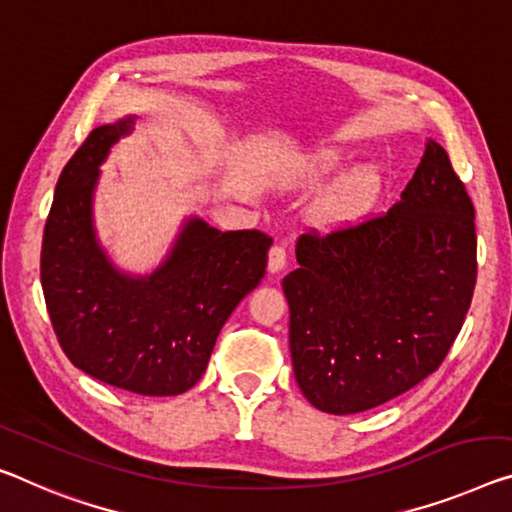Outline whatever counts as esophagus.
Segmentation results:
<instances>
[{
    "label": "esophagus",
    "instance_id": "34e87169",
    "mask_svg": "<svg viewBox=\"0 0 512 512\" xmlns=\"http://www.w3.org/2000/svg\"><path fill=\"white\" fill-rule=\"evenodd\" d=\"M286 263H288V254H286V249L283 247H272L270 249V256H267V270H270L272 274H279V272H283V267H286Z\"/></svg>",
    "mask_w": 512,
    "mask_h": 512
}]
</instances>
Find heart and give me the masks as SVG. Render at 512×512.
Masks as SVG:
<instances>
[{
	"label": "heart",
	"instance_id": "heart-1",
	"mask_svg": "<svg viewBox=\"0 0 512 512\" xmlns=\"http://www.w3.org/2000/svg\"><path fill=\"white\" fill-rule=\"evenodd\" d=\"M352 167V155L343 148H322L306 162V176L316 183H338L318 206V219L327 229H350L373 215L384 194V174L377 164Z\"/></svg>",
	"mask_w": 512,
	"mask_h": 512
}]
</instances>
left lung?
<instances>
[{"label":"left lung","instance_id":"left-lung-1","mask_svg":"<svg viewBox=\"0 0 512 512\" xmlns=\"http://www.w3.org/2000/svg\"><path fill=\"white\" fill-rule=\"evenodd\" d=\"M290 355L327 414L373 410L442 364L476 286L474 203L435 139L387 215L297 240Z\"/></svg>","mask_w":512,"mask_h":512}]
</instances>
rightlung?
<instances>
[{"label": "right lung", "mask_w": 512, "mask_h": 512, "mask_svg": "<svg viewBox=\"0 0 512 512\" xmlns=\"http://www.w3.org/2000/svg\"><path fill=\"white\" fill-rule=\"evenodd\" d=\"M135 116L100 125L59 176L45 222L41 283L66 357L139 396H178L206 373L219 329L261 283L272 238L187 217L151 274L119 270L100 245L93 196L100 164Z\"/></svg>", "instance_id": "add662e5"}]
</instances>
